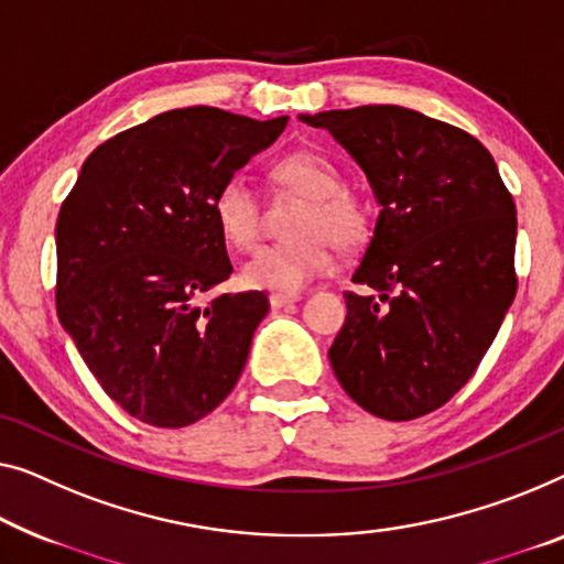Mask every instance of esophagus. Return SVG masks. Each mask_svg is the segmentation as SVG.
<instances>
[{
	"instance_id": "34e87169",
	"label": "esophagus",
	"mask_w": 564,
	"mask_h": 564,
	"mask_svg": "<svg viewBox=\"0 0 564 564\" xmlns=\"http://www.w3.org/2000/svg\"><path fill=\"white\" fill-rule=\"evenodd\" d=\"M301 301V293H271V306L273 308H283V306H291Z\"/></svg>"
}]
</instances>
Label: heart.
<instances>
[{"instance_id":"heart-1","label":"heart","mask_w":564,"mask_h":564,"mask_svg":"<svg viewBox=\"0 0 564 564\" xmlns=\"http://www.w3.org/2000/svg\"><path fill=\"white\" fill-rule=\"evenodd\" d=\"M281 187L306 197L299 209L296 238L258 248L240 268V283L256 291L296 293L332 268V240L349 248L362 238L365 215L357 199L344 192L336 164L314 151H296L273 166ZM213 215L223 238L246 250L258 240L260 205L246 176L232 174L213 199Z\"/></svg>"}]
</instances>
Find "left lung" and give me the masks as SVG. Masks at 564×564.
Instances as JSON below:
<instances>
[{"instance_id":"left-lung-1","label":"left lung","mask_w":564,"mask_h":564,"mask_svg":"<svg viewBox=\"0 0 564 564\" xmlns=\"http://www.w3.org/2000/svg\"><path fill=\"white\" fill-rule=\"evenodd\" d=\"M362 166L380 215L329 349L367 413L413 420L476 372L517 293V207L481 141L402 106L301 113Z\"/></svg>"}]
</instances>
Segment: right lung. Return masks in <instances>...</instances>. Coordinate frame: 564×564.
Returning a JSON list of instances; mask_svg holds the SVG:
<instances>
[{
  "instance_id": "1",
  "label": "right lung",
  "mask_w": 564,
  "mask_h": 564,
  "mask_svg": "<svg viewBox=\"0 0 564 564\" xmlns=\"http://www.w3.org/2000/svg\"><path fill=\"white\" fill-rule=\"evenodd\" d=\"M285 123L209 106L159 113L100 144L63 202L57 318L108 398L141 423H197L246 367L265 293L197 304L232 273L213 199Z\"/></svg>"
}]
</instances>
